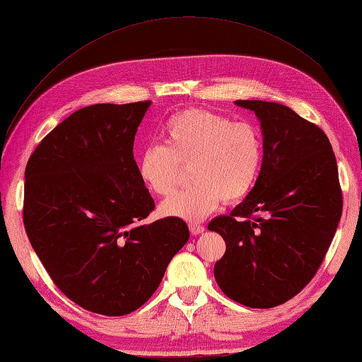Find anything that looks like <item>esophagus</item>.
<instances>
[{"mask_svg": "<svg viewBox=\"0 0 362 362\" xmlns=\"http://www.w3.org/2000/svg\"><path fill=\"white\" fill-rule=\"evenodd\" d=\"M189 228H190V233L193 235H199V234H202L205 231V226L204 225H198V223H190Z\"/></svg>", "mask_w": 362, "mask_h": 362, "instance_id": "34e87169", "label": "esophagus"}]
</instances>
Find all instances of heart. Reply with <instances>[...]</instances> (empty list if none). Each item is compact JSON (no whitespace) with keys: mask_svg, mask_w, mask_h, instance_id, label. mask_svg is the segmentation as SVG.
I'll use <instances>...</instances> for the list:
<instances>
[{"mask_svg":"<svg viewBox=\"0 0 362 362\" xmlns=\"http://www.w3.org/2000/svg\"><path fill=\"white\" fill-rule=\"evenodd\" d=\"M164 146L148 145L139 158V175L158 196L170 194L189 166L193 185L160 206L163 216L201 222L223 199H243L258 178L262 161L259 131L246 120H231L208 108H185L163 127Z\"/></svg>","mask_w":362,"mask_h":362,"instance_id":"heart-1","label":"heart"}]
</instances>
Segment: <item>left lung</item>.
I'll return each instance as SVG.
<instances>
[{"instance_id": "1", "label": "left lung", "mask_w": 362, "mask_h": 362, "mask_svg": "<svg viewBox=\"0 0 362 362\" xmlns=\"http://www.w3.org/2000/svg\"><path fill=\"white\" fill-rule=\"evenodd\" d=\"M235 104L259 119L264 156L246 199L208 223L226 243L214 278L229 299L273 308L300 293L322 266L341 217L343 193L322 128L278 103Z\"/></svg>"}]
</instances>
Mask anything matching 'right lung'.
<instances>
[{
  "mask_svg": "<svg viewBox=\"0 0 362 362\" xmlns=\"http://www.w3.org/2000/svg\"><path fill=\"white\" fill-rule=\"evenodd\" d=\"M149 105L80 108L42 139L25 168L30 243L59 290L96 314L140 308L190 235L178 217L144 223L156 202L133 146Z\"/></svg>",
  "mask_w": 362,
  "mask_h": 362,
  "instance_id": "right-lung-1",
  "label": "right lung"
}]
</instances>
